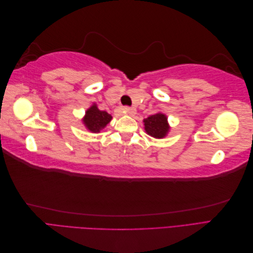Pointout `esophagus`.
<instances>
[{
	"label": "esophagus",
	"instance_id": "obj_1",
	"mask_svg": "<svg viewBox=\"0 0 253 253\" xmlns=\"http://www.w3.org/2000/svg\"><path fill=\"white\" fill-rule=\"evenodd\" d=\"M122 112L126 115H131V116H133V115H135L136 113V109L129 108V106H124V108H122Z\"/></svg>",
	"mask_w": 253,
	"mask_h": 253
}]
</instances>
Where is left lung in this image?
Returning <instances> with one entry per match:
<instances>
[{
  "label": "left lung",
  "instance_id": "8db88e82",
  "mask_svg": "<svg viewBox=\"0 0 253 253\" xmlns=\"http://www.w3.org/2000/svg\"><path fill=\"white\" fill-rule=\"evenodd\" d=\"M145 132L155 138H163L169 131L167 117L164 114L158 113L143 120Z\"/></svg>",
  "mask_w": 253,
  "mask_h": 253
}]
</instances>
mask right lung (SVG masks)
<instances>
[{"label":"right lung","mask_w":253,"mask_h":253,"mask_svg":"<svg viewBox=\"0 0 253 253\" xmlns=\"http://www.w3.org/2000/svg\"><path fill=\"white\" fill-rule=\"evenodd\" d=\"M111 120L112 116L110 114H108L105 111H100L97 108V105L94 104L86 111L85 117H84L83 121L84 125L86 126L89 131L98 133L100 132V129H102Z\"/></svg>","instance_id":"1"}]
</instances>
